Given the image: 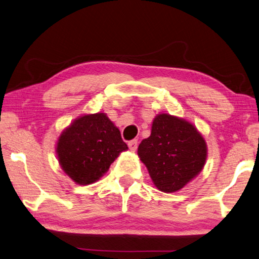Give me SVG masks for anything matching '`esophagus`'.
I'll return each mask as SVG.
<instances>
[{"mask_svg":"<svg viewBox=\"0 0 259 259\" xmlns=\"http://www.w3.org/2000/svg\"><path fill=\"white\" fill-rule=\"evenodd\" d=\"M128 147L132 152H135L136 148H137V141L133 140V141H130L128 142Z\"/></svg>","mask_w":259,"mask_h":259,"instance_id":"esophagus-1","label":"esophagus"}]
</instances>
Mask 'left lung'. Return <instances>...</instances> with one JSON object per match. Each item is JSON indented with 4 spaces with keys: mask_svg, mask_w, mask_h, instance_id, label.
I'll return each mask as SVG.
<instances>
[{
    "mask_svg": "<svg viewBox=\"0 0 259 259\" xmlns=\"http://www.w3.org/2000/svg\"><path fill=\"white\" fill-rule=\"evenodd\" d=\"M137 155L157 189L174 193L203 170L207 145L196 126L160 113L153 119L151 135L142 141Z\"/></svg>",
    "mask_w": 259,
    "mask_h": 259,
    "instance_id": "8db88e82",
    "label": "left lung"
}]
</instances>
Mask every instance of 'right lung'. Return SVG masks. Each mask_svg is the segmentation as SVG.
Instances as JSON below:
<instances>
[{"mask_svg": "<svg viewBox=\"0 0 259 259\" xmlns=\"http://www.w3.org/2000/svg\"><path fill=\"white\" fill-rule=\"evenodd\" d=\"M127 149L119 130L105 113L77 117L56 143L61 168L78 185L99 181L118 155Z\"/></svg>", "mask_w": 259, "mask_h": 259, "instance_id": "1", "label": "right lung"}]
</instances>
